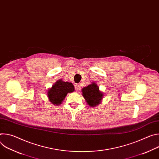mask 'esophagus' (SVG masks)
<instances>
[{
    "label": "esophagus",
    "instance_id": "34e87169",
    "mask_svg": "<svg viewBox=\"0 0 159 159\" xmlns=\"http://www.w3.org/2000/svg\"><path fill=\"white\" fill-rule=\"evenodd\" d=\"M75 90L76 91H79V90H80V85L79 84H77L75 85Z\"/></svg>",
    "mask_w": 159,
    "mask_h": 159
}]
</instances>
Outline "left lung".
Listing matches in <instances>:
<instances>
[{"mask_svg": "<svg viewBox=\"0 0 159 159\" xmlns=\"http://www.w3.org/2000/svg\"><path fill=\"white\" fill-rule=\"evenodd\" d=\"M82 95L87 104L92 107L98 105L102 99L103 94L99 91V87L93 83L82 89Z\"/></svg>", "mask_w": 159, "mask_h": 159, "instance_id": "left-lung-1", "label": "left lung"}]
</instances>
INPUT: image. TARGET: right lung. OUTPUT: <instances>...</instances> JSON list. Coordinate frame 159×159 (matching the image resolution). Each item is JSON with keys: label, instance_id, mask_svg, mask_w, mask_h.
Masks as SVG:
<instances>
[{"label": "right lung", "instance_id": "obj_1", "mask_svg": "<svg viewBox=\"0 0 159 159\" xmlns=\"http://www.w3.org/2000/svg\"><path fill=\"white\" fill-rule=\"evenodd\" d=\"M74 90V86L72 83L59 80L48 90V97L53 104L58 105L61 103L68 93Z\"/></svg>", "mask_w": 159, "mask_h": 159}]
</instances>
